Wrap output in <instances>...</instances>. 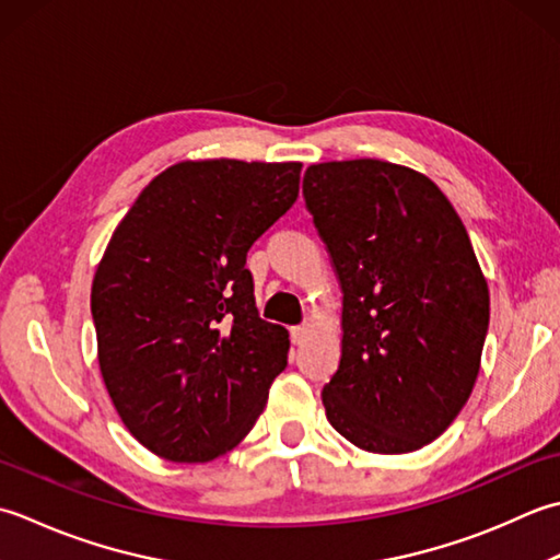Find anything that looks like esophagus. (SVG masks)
I'll list each match as a JSON object with an SVG mask.
<instances>
[{"label": "esophagus", "mask_w": 560, "mask_h": 560, "mask_svg": "<svg viewBox=\"0 0 560 560\" xmlns=\"http://www.w3.org/2000/svg\"><path fill=\"white\" fill-rule=\"evenodd\" d=\"M306 334H310V326H306V324H302V326H292V328H290V336H292L294 343H302V340L306 338Z\"/></svg>", "instance_id": "1"}]
</instances>
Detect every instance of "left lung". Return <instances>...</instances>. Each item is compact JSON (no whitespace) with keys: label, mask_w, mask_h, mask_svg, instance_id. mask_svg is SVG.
Segmentation results:
<instances>
[{"label":"left lung","mask_w":560,"mask_h":560,"mask_svg":"<svg viewBox=\"0 0 560 560\" xmlns=\"http://www.w3.org/2000/svg\"><path fill=\"white\" fill-rule=\"evenodd\" d=\"M302 192L343 290L328 423L364 452H416L481 368L490 300L466 226L428 176L380 159L314 164Z\"/></svg>","instance_id":"1"}]
</instances>
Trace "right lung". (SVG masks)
Returning <instances> with one entry per match:
<instances>
[{"label": "right lung", "instance_id": "obj_1", "mask_svg": "<svg viewBox=\"0 0 560 560\" xmlns=\"http://www.w3.org/2000/svg\"><path fill=\"white\" fill-rule=\"evenodd\" d=\"M302 164L238 159L162 171L91 284L98 364L130 435L168 462H210L256 425L290 336L258 316L246 254L300 196Z\"/></svg>", "mask_w": 560, "mask_h": 560}]
</instances>
